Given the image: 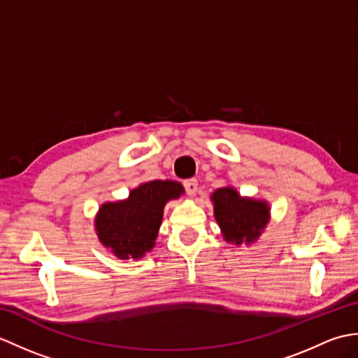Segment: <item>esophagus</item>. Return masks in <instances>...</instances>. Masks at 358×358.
<instances>
[{
  "mask_svg": "<svg viewBox=\"0 0 358 358\" xmlns=\"http://www.w3.org/2000/svg\"><path fill=\"white\" fill-rule=\"evenodd\" d=\"M183 186L186 189L187 195L192 196L196 194V189H199V181H196V178H189V180L183 181Z\"/></svg>",
  "mask_w": 358,
  "mask_h": 358,
  "instance_id": "obj_1",
  "label": "esophagus"
}]
</instances>
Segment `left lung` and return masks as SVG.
<instances>
[{"instance_id":"1","label":"left lung","mask_w":358,"mask_h":358,"mask_svg":"<svg viewBox=\"0 0 358 358\" xmlns=\"http://www.w3.org/2000/svg\"><path fill=\"white\" fill-rule=\"evenodd\" d=\"M214 215L226 241L250 245L260 237L269 222V204L243 199L234 187H220L210 196Z\"/></svg>"}]
</instances>
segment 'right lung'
I'll use <instances>...</instances> for the list:
<instances>
[{"mask_svg":"<svg viewBox=\"0 0 358 358\" xmlns=\"http://www.w3.org/2000/svg\"><path fill=\"white\" fill-rule=\"evenodd\" d=\"M181 194L178 181L155 180L132 189L126 200L104 203L95 218L98 238L121 260H138L155 246L164 204Z\"/></svg>","mask_w":358,"mask_h":358,"instance_id":"add662e5","label":"right lung"}]
</instances>
